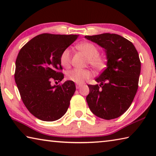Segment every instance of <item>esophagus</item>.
Returning a JSON list of instances; mask_svg holds the SVG:
<instances>
[{
  "label": "esophagus",
  "mask_w": 156,
  "mask_h": 156,
  "mask_svg": "<svg viewBox=\"0 0 156 156\" xmlns=\"http://www.w3.org/2000/svg\"><path fill=\"white\" fill-rule=\"evenodd\" d=\"M82 87V84H77L76 85V89H80V87Z\"/></svg>",
  "instance_id": "esophagus-1"
}]
</instances>
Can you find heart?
<instances>
[{
	"instance_id": "heart-1",
	"label": "heart",
	"mask_w": 156,
	"mask_h": 156,
	"mask_svg": "<svg viewBox=\"0 0 156 156\" xmlns=\"http://www.w3.org/2000/svg\"><path fill=\"white\" fill-rule=\"evenodd\" d=\"M77 48L88 58V61L95 69L100 70L105 67V62L102 57L99 56V51L94 44L84 42L77 45ZM72 54L69 49L63 50L60 57L61 65L65 67H69L71 64ZM92 76V73L88 69H74L67 73L69 80L77 84H83Z\"/></svg>"
}]
</instances>
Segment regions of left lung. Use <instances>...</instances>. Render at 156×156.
Wrapping results in <instances>:
<instances>
[{
    "label": "left lung",
    "instance_id": "left-lung-1",
    "mask_svg": "<svg viewBox=\"0 0 156 156\" xmlns=\"http://www.w3.org/2000/svg\"><path fill=\"white\" fill-rule=\"evenodd\" d=\"M84 38L105 49L107 68L89 84L86 100L91 112L105 120L118 118L127 110L138 88L141 62L133 43L120 35L105 33Z\"/></svg>",
    "mask_w": 156,
    "mask_h": 156
}]
</instances>
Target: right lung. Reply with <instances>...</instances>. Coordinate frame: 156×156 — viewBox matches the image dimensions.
<instances>
[{"mask_svg":"<svg viewBox=\"0 0 156 156\" xmlns=\"http://www.w3.org/2000/svg\"><path fill=\"white\" fill-rule=\"evenodd\" d=\"M78 35L43 34L23 46L16 60L14 78L21 99L31 114L43 121H55L65 114L76 91L73 82L60 83L64 75L60 57Z\"/></svg>","mask_w":156,"mask_h":156,"instance_id":"right-lung-1","label":"right lung"}]
</instances>
